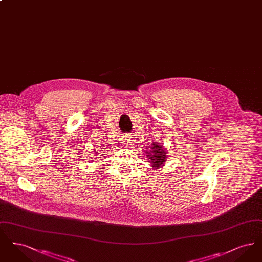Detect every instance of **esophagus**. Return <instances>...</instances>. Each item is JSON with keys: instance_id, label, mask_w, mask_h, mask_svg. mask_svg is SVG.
Wrapping results in <instances>:
<instances>
[{"instance_id": "esophagus-1", "label": "esophagus", "mask_w": 262, "mask_h": 262, "mask_svg": "<svg viewBox=\"0 0 262 262\" xmlns=\"http://www.w3.org/2000/svg\"><path fill=\"white\" fill-rule=\"evenodd\" d=\"M130 143H132V139H130V137L125 136V137L123 138V144H124V145H129Z\"/></svg>"}]
</instances>
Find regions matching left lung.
Listing matches in <instances>:
<instances>
[{
    "instance_id": "8db88e82",
    "label": "left lung",
    "mask_w": 262,
    "mask_h": 262,
    "mask_svg": "<svg viewBox=\"0 0 262 262\" xmlns=\"http://www.w3.org/2000/svg\"><path fill=\"white\" fill-rule=\"evenodd\" d=\"M149 148L148 152L146 151V154H148L147 157L150 159L149 162L151 163V166L154 169H158L159 167H162L166 161V157L168 153L164 151L162 145H159V143H153Z\"/></svg>"
}]
</instances>
